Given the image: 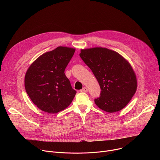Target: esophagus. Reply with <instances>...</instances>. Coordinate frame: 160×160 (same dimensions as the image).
<instances>
[{
	"label": "esophagus",
	"instance_id": "34e87169",
	"mask_svg": "<svg viewBox=\"0 0 160 160\" xmlns=\"http://www.w3.org/2000/svg\"><path fill=\"white\" fill-rule=\"evenodd\" d=\"M81 92H88V88L86 87H83L81 90Z\"/></svg>",
	"mask_w": 160,
	"mask_h": 160
}]
</instances>
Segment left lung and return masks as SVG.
I'll return each mask as SVG.
<instances>
[{
  "label": "left lung",
  "instance_id": "8db88e82",
  "mask_svg": "<svg viewBox=\"0 0 160 160\" xmlns=\"http://www.w3.org/2000/svg\"><path fill=\"white\" fill-rule=\"evenodd\" d=\"M80 56L101 89L96 105L108 113L121 110L137 90L136 76L130 63L118 52L102 47L82 49Z\"/></svg>",
  "mask_w": 160,
  "mask_h": 160
}]
</instances>
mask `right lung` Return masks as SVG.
I'll use <instances>...</instances> for the list:
<instances>
[{
    "label": "right lung",
    "instance_id": "add662e5",
    "mask_svg": "<svg viewBox=\"0 0 160 160\" xmlns=\"http://www.w3.org/2000/svg\"><path fill=\"white\" fill-rule=\"evenodd\" d=\"M75 48L58 47L41 55L25 74L24 87L33 103L41 110L56 113L68 107L76 95L65 69Z\"/></svg>",
    "mask_w": 160,
    "mask_h": 160
}]
</instances>
